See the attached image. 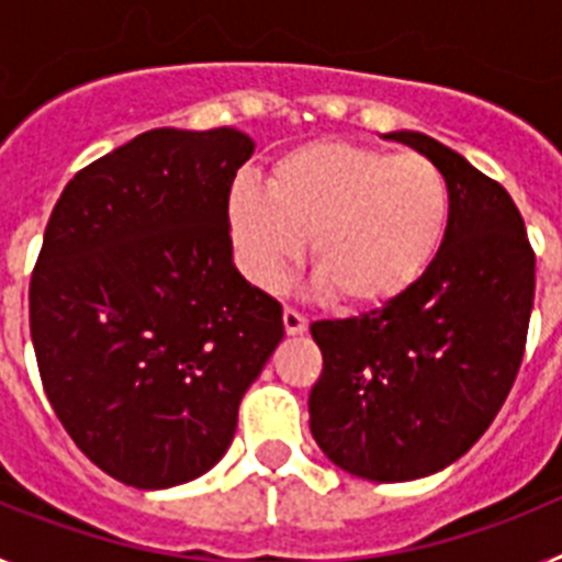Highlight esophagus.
I'll use <instances>...</instances> for the list:
<instances>
[{"label":"esophagus","instance_id":"34e87169","mask_svg":"<svg viewBox=\"0 0 562 562\" xmlns=\"http://www.w3.org/2000/svg\"><path fill=\"white\" fill-rule=\"evenodd\" d=\"M306 326H310V321H306L304 315L297 310H292V306H286L284 310V329L286 335H304Z\"/></svg>","mask_w":562,"mask_h":562}]
</instances>
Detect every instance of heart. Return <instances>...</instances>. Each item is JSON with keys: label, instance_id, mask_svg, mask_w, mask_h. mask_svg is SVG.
I'll list each match as a JSON object with an SVG mask.
<instances>
[{"label": "heart", "instance_id": "obj_1", "mask_svg": "<svg viewBox=\"0 0 562 562\" xmlns=\"http://www.w3.org/2000/svg\"><path fill=\"white\" fill-rule=\"evenodd\" d=\"M448 177L425 154L315 140L278 157L267 188L236 182L233 245L252 284L272 290L304 258L317 286L351 310L402 297L439 258L450 227Z\"/></svg>", "mask_w": 562, "mask_h": 562}]
</instances>
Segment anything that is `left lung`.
I'll return each instance as SVG.
<instances>
[{
	"mask_svg": "<svg viewBox=\"0 0 562 562\" xmlns=\"http://www.w3.org/2000/svg\"><path fill=\"white\" fill-rule=\"evenodd\" d=\"M448 177L445 247L419 284L382 310L317 321L324 355L310 428L346 473H439L493 425L518 376L535 301V250L513 196L439 140L394 132Z\"/></svg>",
	"mask_w": 562,
	"mask_h": 562,
	"instance_id": "8db88e82",
	"label": "left lung"
}]
</instances>
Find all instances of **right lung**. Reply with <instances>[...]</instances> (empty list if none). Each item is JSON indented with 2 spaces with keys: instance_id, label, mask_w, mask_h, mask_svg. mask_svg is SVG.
Listing matches in <instances>:
<instances>
[{
  "instance_id": "right-lung-1",
  "label": "right lung",
  "mask_w": 562,
  "mask_h": 562,
  "mask_svg": "<svg viewBox=\"0 0 562 562\" xmlns=\"http://www.w3.org/2000/svg\"><path fill=\"white\" fill-rule=\"evenodd\" d=\"M252 140L151 128L67 182L30 278L44 394L78 450L137 490L200 479L284 340L233 265L227 202Z\"/></svg>"
}]
</instances>
